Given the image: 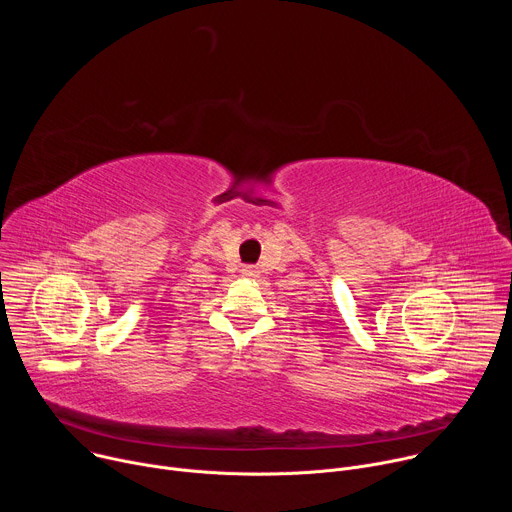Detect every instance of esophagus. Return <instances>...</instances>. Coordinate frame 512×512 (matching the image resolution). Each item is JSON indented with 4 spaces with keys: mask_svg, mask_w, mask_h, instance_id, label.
Wrapping results in <instances>:
<instances>
[{
    "mask_svg": "<svg viewBox=\"0 0 512 512\" xmlns=\"http://www.w3.org/2000/svg\"><path fill=\"white\" fill-rule=\"evenodd\" d=\"M243 273L249 275V277H253V275H255V267H253V265H245V267H243Z\"/></svg>",
    "mask_w": 512,
    "mask_h": 512,
    "instance_id": "1",
    "label": "esophagus"
}]
</instances>
